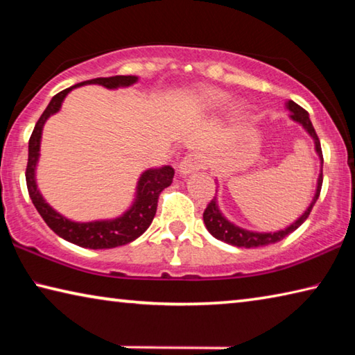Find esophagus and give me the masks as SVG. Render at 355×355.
Segmentation results:
<instances>
[{
	"label": "esophagus",
	"instance_id": "obj_1",
	"mask_svg": "<svg viewBox=\"0 0 355 355\" xmlns=\"http://www.w3.org/2000/svg\"><path fill=\"white\" fill-rule=\"evenodd\" d=\"M203 159L200 155H188L186 158L182 159V163L178 164V173L180 177H188L191 173L202 169Z\"/></svg>",
	"mask_w": 355,
	"mask_h": 355
}]
</instances>
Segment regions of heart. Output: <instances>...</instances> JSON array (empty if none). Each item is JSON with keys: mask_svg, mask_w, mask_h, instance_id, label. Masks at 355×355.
I'll list each match as a JSON object with an SVG mask.
<instances>
[{"mask_svg": "<svg viewBox=\"0 0 355 355\" xmlns=\"http://www.w3.org/2000/svg\"><path fill=\"white\" fill-rule=\"evenodd\" d=\"M196 98L199 100L203 106L219 107L224 103H227L228 98H230V95L213 86H199L196 89ZM244 112H245V106L243 103H235L232 106V114L235 117H241Z\"/></svg>", "mask_w": 355, "mask_h": 355, "instance_id": "1", "label": "heart"}]
</instances>
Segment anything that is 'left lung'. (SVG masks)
<instances>
[{"label": "left lung", "mask_w": 355, "mask_h": 355, "mask_svg": "<svg viewBox=\"0 0 355 355\" xmlns=\"http://www.w3.org/2000/svg\"><path fill=\"white\" fill-rule=\"evenodd\" d=\"M286 110L290 111V117L294 120V122L302 125V128L307 131L309 136L313 139L315 152L318 156H320L321 171H320V177H318L316 192L313 196V200H311L309 208L305 209L302 216L297 218L291 225H288L286 228H282V230H279V232H252V230H245V228H243V227H238L233 224V222L228 220L219 209L218 197H214V199L208 203L205 211H203V222H205L207 230L211 233L216 239H220V241H224L227 244L236 245V248H245V249L260 248V245H268V244H274V243L282 241L285 236H288L290 233L296 230V228L302 225L304 220L309 218L311 208H313V205L318 200V197H320L321 186H322V161L324 159H322V152H321V142H320V139H318V135L313 128V125H311L309 112L305 111L304 107H300L299 105H296L294 101L290 100L286 103Z\"/></svg>", "instance_id": "8db88e82"}]
</instances>
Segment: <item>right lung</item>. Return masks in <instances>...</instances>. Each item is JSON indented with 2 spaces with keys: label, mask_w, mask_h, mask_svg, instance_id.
I'll return each mask as SVG.
<instances>
[{
  "label": "right lung",
  "mask_w": 355,
  "mask_h": 355,
  "mask_svg": "<svg viewBox=\"0 0 355 355\" xmlns=\"http://www.w3.org/2000/svg\"><path fill=\"white\" fill-rule=\"evenodd\" d=\"M137 81V76L131 75H117L110 78H95V80L78 83L75 86L64 89L62 92L56 94L48 103L46 110L42 114L40 119L35 123L31 137H29L28 147V166H26V186L29 197L34 203L42 219L46 222V225L56 233L58 236L64 238L65 241L73 243L80 248L86 249H112L119 245H125L136 238H139L144 232L147 230L152 224L156 214V207H158V197L161 191L167 186H171L173 173L175 171L171 166L155 167V169H147L141 173L136 186V197L127 211L116 219H103V220H92V222H75L59 214L56 209H53L45 202L44 196L37 189L35 183V167L39 163L40 156V139L42 130L48 120V117L56 114L61 110L64 98L73 89L84 86V84H100L106 89H119L133 86Z\"/></svg>",
  "instance_id": "obj_1"
}]
</instances>
